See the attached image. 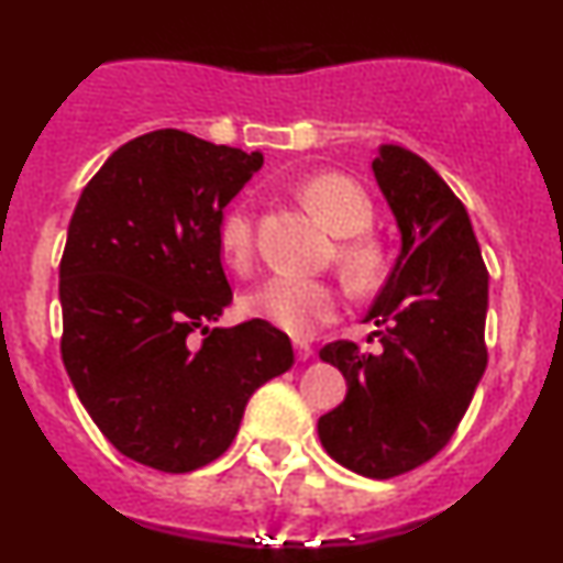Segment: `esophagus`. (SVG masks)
Here are the masks:
<instances>
[{"label":"esophagus","instance_id":"esophagus-1","mask_svg":"<svg viewBox=\"0 0 563 563\" xmlns=\"http://www.w3.org/2000/svg\"><path fill=\"white\" fill-rule=\"evenodd\" d=\"M294 352H296V360L312 357V346H309L307 341H294Z\"/></svg>","mask_w":563,"mask_h":563}]
</instances>
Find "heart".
Segmentation results:
<instances>
[{
    "instance_id": "obj_1",
    "label": "heart",
    "mask_w": 563,
    "mask_h": 563,
    "mask_svg": "<svg viewBox=\"0 0 563 563\" xmlns=\"http://www.w3.org/2000/svg\"><path fill=\"white\" fill-rule=\"evenodd\" d=\"M296 198L322 219L333 235L335 260L354 286L376 280L380 267L378 243L367 235L373 224L371 196L346 174H312L296 185ZM219 251L232 269L251 267L256 251L254 214L245 206H232L219 222ZM341 299L331 283L299 275H275L245 294L243 312L264 320L290 335H309L339 314Z\"/></svg>"
}]
</instances>
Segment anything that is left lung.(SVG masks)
Returning <instances> with one entry per match:
<instances>
[{
  "label": "left lung",
  "mask_w": 563,
  "mask_h": 563,
  "mask_svg": "<svg viewBox=\"0 0 563 563\" xmlns=\"http://www.w3.org/2000/svg\"><path fill=\"white\" fill-rule=\"evenodd\" d=\"M373 174L397 219L402 251L365 322L380 352L333 341L346 397L318 421L322 448L367 479H391L431 461L466 416L487 367L489 275L466 206L421 156L380 145Z\"/></svg>",
  "instance_id": "8db88e82"
}]
</instances>
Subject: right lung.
Returning <instances> with one entry per match:
<instances>
[{
    "label": "right lung",
    "instance_id": "right-lung-1",
    "mask_svg": "<svg viewBox=\"0 0 563 563\" xmlns=\"http://www.w3.org/2000/svg\"><path fill=\"white\" fill-rule=\"evenodd\" d=\"M262 164L260 151L158 129L121 145L70 217L63 365L97 429L142 466L187 474L217 461L251 394L294 365L269 322L209 328L232 301L222 211Z\"/></svg>",
    "mask_w": 563,
    "mask_h": 563
}]
</instances>
